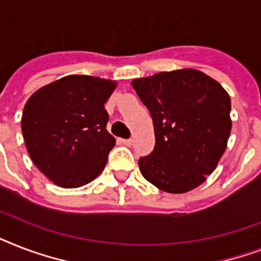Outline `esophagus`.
Instances as JSON below:
<instances>
[{"label":"esophagus","instance_id":"1","mask_svg":"<svg viewBox=\"0 0 261 261\" xmlns=\"http://www.w3.org/2000/svg\"><path fill=\"white\" fill-rule=\"evenodd\" d=\"M120 142H122L124 146H131V145H133V139H120Z\"/></svg>","mask_w":261,"mask_h":261}]
</instances>
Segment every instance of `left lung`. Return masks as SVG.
<instances>
[{"instance_id": "1", "label": "left lung", "mask_w": 261, "mask_h": 261, "mask_svg": "<svg viewBox=\"0 0 261 261\" xmlns=\"http://www.w3.org/2000/svg\"><path fill=\"white\" fill-rule=\"evenodd\" d=\"M131 85L154 126V149L138 161L143 177L169 194L200 186L226 150L231 130L226 90L195 69L163 71Z\"/></svg>"}]
</instances>
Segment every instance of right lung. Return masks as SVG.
<instances>
[{"label":"right lung","mask_w":261,"mask_h":261,"mask_svg":"<svg viewBox=\"0 0 261 261\" xmlns=\"http://www.w3.org/2000/svg\"><path fill=\"white\" fill-rule=\"evenodd\" d=\"M112 80L66 75L36 90L25 102L21 131L31 160L62 188H79L106 168L115 138L104 104Z\"/></svg>","instance_id":"right-lung-1"}]
</instances>
